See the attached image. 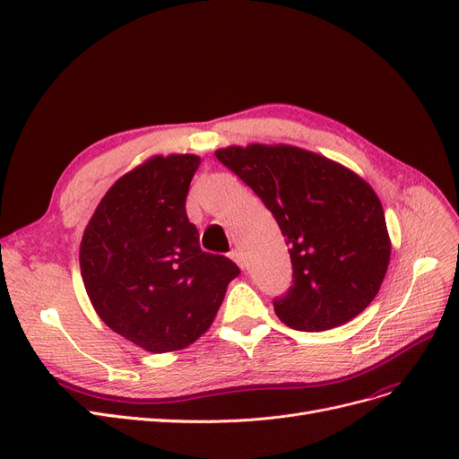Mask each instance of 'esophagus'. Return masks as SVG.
<instances>
[{"label": "esophagus", "instance_id": "34e87169", "mask_svg": "<svg viewBox=\"0 0 459 459\" xmlns=\"http://www.w3.org/2000/svg\"><path fill=\"white\" fill-rule=\"evenodd\" d=\"M230 258H231L235 264H238L239 268H245V264H243V256H241V253L238 251V248H231V251H230Z\"/></svg>", "mask_w": 459, "mask_h": 459}]
</instances>
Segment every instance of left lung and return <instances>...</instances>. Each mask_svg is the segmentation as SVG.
Masks as SVG:
<instances>
[{"label":"left lung","mask_w":459,"mask_h":459,"mask_svg":"<svg viewBox=\"0 0 459 459\" xmlns=\"http://www.w3.org/2000/svg\"><path fill=\"white\" fill-rule=\"evenodd\" d=\"M280 226L293 264L277 317L299 331L351 322L377 295L391 258L375 191L344 166L290 145L216 151Z\"/></svg>","instance_id":"obj_1"}]
</instances>
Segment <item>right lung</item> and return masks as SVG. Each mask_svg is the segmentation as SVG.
Here are the masks:
<instances>
[{
	"mask_svg": "<svg viewBox=\"0 0 459 459\" xmlns=\"http://www.w3.org/2000/svg\"><path fill=\"white\" fill-rule=\"evenodd\" d=\"M201 159L152 157L122 176L97 206L80 245L95 312L149 352L186 349L211 327L228 283L241 273L204 253L186 212Z\"/></svg>",
	"mask_w": 459,
	"mask_h": 459,
	"instance_id": "right-lung-1",
	"label": "right lung"
}]
</instances>
